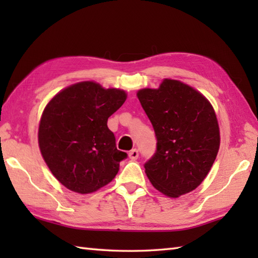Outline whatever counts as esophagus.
<instances>
[{
	"label": "esophagus",
	"mask_w": 258,
	"mask_h": 258,
	"mask_svg": "<svg viewBox=\"0 0 258 258\" xmlns=\"http://www.w3.org/2000/svg\"><path fill=\"white\" fill-rule=\"evenodd\" d=\"M128 157H130L132 161L138 160V157H139V151L136 150V149H134V150H132V151H130Z\"/></svg>",
	"instance_id": "esophagus-1"
}]
</instances>
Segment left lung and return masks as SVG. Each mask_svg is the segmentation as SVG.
Here are the masks:
<instances>
[{
  "label": "left lung",
  "mask_w": 258,
  "mask_h": 258,
  "mask_svg": "<svg viewBox=\"0 0 258 258\" xmlns=\"http://www.w3.org/2000/svg\"><path fill=\"white\" fill-rule=\"evenodd\" d=\"M156 135V153L145 164L154 187L177 199L194 190L211 171L221 144L211 102L178 80L164 79L158 89L136 93Z\"/></svg>",
  "instance_id": "obj_1"
}]
</instances>
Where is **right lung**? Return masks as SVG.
Listing matches in <instances>:
<instances>
[{
    "label": "right lung",
    "mask_w": 258,
    "mask_h": 258,
    "mask_svg": "<svg viewBox=\"0 0 258 258\" xmlns=\"http://www.w3.org/2000/svg\"><path fill=\"white\" fill-rule=\"evenodd\" d=\"M127 94L94 81L65 87L46 104L38 125V147L52 174L65 187L91 194L111 183L127 156L115 145L107 119Z\"/></svg>",
    "instance_id": "right-lung-1"
}]
</instances>
